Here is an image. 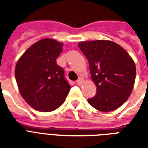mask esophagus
Listing matches in <instances>:
<instances>
[{
  "mask_svg": "<svg viewBox=\"0 0 148 148\" xmlns=\"http://www.w3.org/2000/svg\"><path fill=\"white\" fill-rule=\"evenodd\" d=\"M84 82V79L83 78H82V77H80V78H78L77 81V85H79V86H81V85H82V83Z\"/></svg>",
  "mask_w": 148,
  "mask_h": 148,
  "instance_id": "esophagus-1",
  "label": "esophagus"
}]
</instances>
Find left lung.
<instances>
[{
    "label": "left lung",
    "mask_w": 148,
    "mask_h": 148,
    "mask_svg": "<svg viewBox=\"0 0 148 148\" xmlns=\"http://www.w3.org/2000/svg\"><path fill=\"white\" fill-rule=\"evenodd\" d=\"M78 47L88 59L97 93L88 102L97 110L111 112L130 96L136 79V65L125 50L110 40L84 41Z\"/></svg>",
    "instance_id": "obj_1"
}]
</instances>
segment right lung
<instances>
[{"instance_id":"right-lung-1","label":"right lung","mask_w":148,"mask_h":148,"mask_svg":"<svg viewBox=\"0 0 148 148\" xmlns=\"http://www.w3.org/2000/svg\"><path fill=\"white\" fill-rule=\"evenodd\" d=\"M62 42L46 38L35 42L19 58L15 77L21 96L34 109L51 112L66 100L71 86L56 63Z\"/></svg>"}]
</instances>
